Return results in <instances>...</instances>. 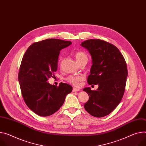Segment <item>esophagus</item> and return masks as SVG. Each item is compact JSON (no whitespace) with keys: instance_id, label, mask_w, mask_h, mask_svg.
<instances>
[{"instance_id":"esophagus-1","label":"esophagus","mask_w":146,"mask_h":146,"mask_svg":"<svg viewBox=\"0 0 146 146\" xmlns=\"http://www.w3.org/2000/svg\"><path fill=\"white\" fill-rule=\"evenodd\" d=\"M80 89L79 88H73L72 89V92H78V91H80Z\"/></svg>"}]
</instances>
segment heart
<instances>
[{
	"instance_id": "obj_1",
	"label": "heart",
	"mask_w": 146,
	"mask_h": 146,
	"mask_svg": "<svg viewBox=\"0 0 146 146\" xmlns=\"http://www.w3.org/2000/svg\"><path fill=\"white\" fill-rule=\"evenodd\" d=\"M75 57L80 64L85 61H88L87 54L82 51H79L75 52ZM84 77L80 75H71L66 78V81L74 86H78L80 81L83 80Z\"/></svg>"
}]
</instances>
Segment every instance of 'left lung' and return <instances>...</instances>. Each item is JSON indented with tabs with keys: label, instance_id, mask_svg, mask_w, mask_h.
Segmentation results:
<instances>
[{
	"label": "left lung",
	"instance_id": "1",
	"mask_svg": "<svg viewBox=\"0 0 146 146\" xmlns=\"http://www.w3.org/2000/svg\"><path fill=\"white\" fill-rule=\"evenodd\" d=\"M81 46L89 51L92 59L88 83L99 85L96 91L89 87L83 89L89 95L84 108L94 117H104L113 111L123 98L127 76V64L119 49L104 40H87Z\"/></svg>",
	"mask_w": 146,
	"mask_h": 146
}]
</instances>
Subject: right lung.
Here are the masks:
<instances>
[{"mask_svg":"<svg viewBox=\"0 0 146 146\" xmlns=\"http://www.w3.org/2000/svg\"><path fill=\"white\" fill-rule=\"evenodd\" d=\"M71 44L56 38L36 42L22 58L18 75L21 95L27 106L40 116L54 114L72 90L67 84L61 82L57 86L47 82L57 70L60 51Z\"/></svg>","mask_w":146,"mask_h":146,"instance_id":"obj_1","label":"right lung"}]
</instances>
